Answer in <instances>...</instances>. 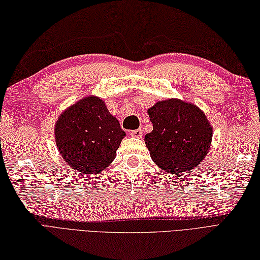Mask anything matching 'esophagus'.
I'll use <instances>...</instances> for the list:
<instances>
[{"label":"esophagus","instance_id":"obj_1","mask_svg":"<svg viewBox=\"0 0 260 260\" xmlns=\"http://www.w3.org/2000/svg\"><path fill=\"white\" fill-rule=\"evenodd\" d=\"M130 135H131L132 137H135V138H141L142 135H143V130H142V129L132 130V131H130Z\"/></svg>","mask_w":260,"mask_h":260}]
</instances>
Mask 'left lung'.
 <instances>
[{
	"label": "left lung",
	"mask_w": 260,
	"mask_h": 260,
	"mask_svg": "<svg viewBox=\"0 0 260 260\" xmlns=\"http://www.w3.org/2000/svg\"><path fill=\"white\" fill-rule=\"evenodd\" d=\"M153 130L145 135L152 160L169 174L191 172L210 150L213 130L198 107L179 99L159 101L148 110Z\"/></svg>",
	"instance_id": "8db88e82"
}]
</instances>
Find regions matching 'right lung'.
<instances>
[{
  "instance_id": "right-lung-1",
  "label": "right lung",
  "mask_w": 260,
  "mask_h": 260,
  "mask_svg": "<svg viewBox=\"0 0 260 260\" xmlns=\"http://www.w3.org/2000/svg\"><path fill=\"white\" fill-rule=\"evenodd\" d=\"M125 136L118 120L97 97H86L61 113L55 139L67 164L82 174H98L116 157Z\"/></svg>"
}]
</instances>
